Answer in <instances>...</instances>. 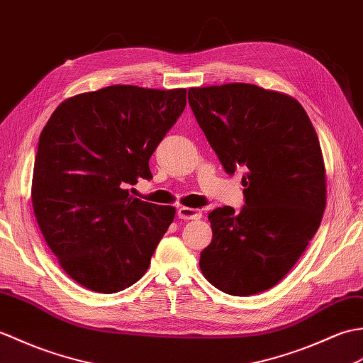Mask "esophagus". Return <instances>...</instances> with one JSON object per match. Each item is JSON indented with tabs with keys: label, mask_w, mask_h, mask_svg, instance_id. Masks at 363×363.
Here are the masks:
<instances>
[{
	"label": "esophagus",
	"mask_w": 363,
	"mask_h": 363,
	"mask_svg": "<svg viewBox=\"0 0 363 363\" xmlns=\"http://www.w3.org/2000/svg\"><path fill=\"white\" fill-rule=\"evenodd\" d=\"M177 216H179V219H183V220H196L202 217V213H200V209L180 206L177 208Z\"/></svg>",
	"instance_id": "34e87169"
}]
</instances>
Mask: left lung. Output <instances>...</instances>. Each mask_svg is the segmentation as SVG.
Instances as JSON below:
<instances>
[{"instance_id":"1","label":"left lung","mask_w":363,"mask_h":363,"mask_svg":"<svg viewBox=\"0 0 363 363\" xmlns=\"http://www.w3.org/2000/svg\"><path fill=\"white\" fill-rule=\"evenodd\" d=\"M188 99L225 172L245 169V205L208 214L213 239L200 270L225 294L267 291L294 267L325 213L315 128L300 102L256 85L191 88Z\"/></svg>"}]
</instances>
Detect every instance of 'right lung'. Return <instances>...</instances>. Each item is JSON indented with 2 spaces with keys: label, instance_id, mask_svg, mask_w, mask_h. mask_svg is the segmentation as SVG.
Listing matches in <instances>:
<instances>
[{
  "label": "right lung",
  "instance_id": "add662e5",
  "mask_svg": "<svg viewBox=\"0 0 363 363\" xmlns=\"http://www.w3.org/2000/svg\"><path fill=\"white\" fill-rule=\"evenodd\" d=\"M186 107V90L113 85L69 98L38 140L32 206L68 275L99 294L124 291L149 269L175 209L125 189L150 180L149 158Z\"/></svg>",
  "mask_w": 363,
  "mask_h": 363
}]
</instances>
